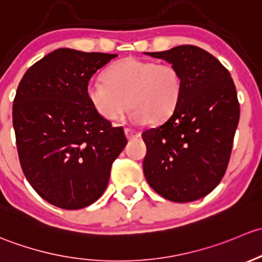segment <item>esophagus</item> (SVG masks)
<instances>
[{"label":"esophagus","mask_w":262,"mask_h":262,"mask_svg":"<svg viewBox=\"0 0 262 262\" xmlns=\"http://www.w3.org/2000/svg\"><path fill=\"white\" fill-rule=\"evenodd\" d=\"M125 134H126V137H127V140L139 139V137L141 136V134H140V132L131 130V128H125Z\"/></svg>","instance_id":"obj_1"}]
</instances>
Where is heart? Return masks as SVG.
<instances>
[{"label":"heart","mask_w":262,"mask_h":262,"mask_svg":"<svg viewBox=\"0 0 262 262\" xmlns=\"http://www.w3.org/2000/svg\"><path fill=\"white\" fill-rule=\"evenodd\" d=\"M182 77L170 63L126 58L110 67L104 80H91L87 98L103 120L116 122L128 106L134 123H159L170 117L182 94Z\"/></svg>","instance_id":"b5f03b06"}]
</instances>
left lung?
<instances>
[{"label":"left lung","mask_w":262,"mask_h":262,"mask_svg":"<svg viewBox=\"0 0 262 262\" xmlns=\"http://www.w3.org/2000/svg\"><path fill=\"white\" fill-rule=\"evenodd\" d=\"M145 54L172 64L183 83L170 117L142 132L145 178L169 201H196L220 184L227 169L239 120L236 87L221 61L194 45Z\"/></svg>","instance_id":"8db88e82"}]
</instances>
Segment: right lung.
Returning <instances> with one entry per match:
<instances>
[{
    "label": "right lung",
    "mask_w": 262,
    "mask_h": 262,
    "mask_svg": "<svg viewBox=\"0 0 262 262\" xmlns=\"http://www.w3.org/2000/svg\"><path fill=\"white\" fill-rule=\"evenodd\" d=\"M117 54L56 49L30 67L12 108L18 159L35 191L53 206L80 209L108 185L113 161L127 144L92 107L85 88Z\"/></svg>",
    "instance_id": "obj_1"
}]
</instances>
